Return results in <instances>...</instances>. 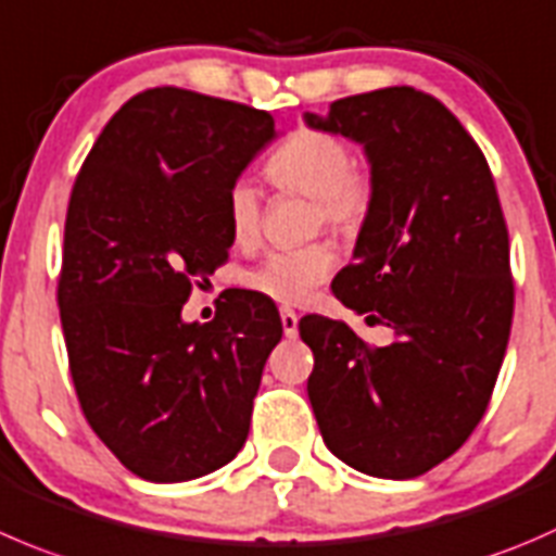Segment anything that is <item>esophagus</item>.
Listing matches in <instances>:
<instances>
[{"label":"esophagus","mask_w":556,"mask_h":556,"mask_svg":"<svg viewBox=\"0 0 556 556\" xmlns=\"http://www.w3.org/2000/svg\"><path fill=\"white\" fill-rule=\"evenodd\" d=\"M279 320H282L285 337L293 339L295 333H299V315H295L293 309H288V306H285V309H279Z\"/></svg>","instance_id":"1"}]
</instances>
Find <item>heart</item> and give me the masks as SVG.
I'll return each instance as SVG.
<instances>
[{
    "mask_svg": "<svg viewBox=\"0 0 556 556\" xmlns=\"http://www.w3.org/2000/svg\"><path fill=\"white\" fill-rule=\"evenodd\" d=\"M266 174L282 190L312 198L320 219L333 230L355 228L369 206V179L353 168L348 143L323 129H295L268 157ZM225 214L230 239L239 247L252 244L261 228V201L250 179L230 185ZM333 266L337 257L326 244L279 250L247 274V285L277 304H301L331 277Z\"/></svg>",
    "mask_w": 556,
    "mask_h": 556,
    "instance_id": "1",
    "label": "heart"
}]
</instances>
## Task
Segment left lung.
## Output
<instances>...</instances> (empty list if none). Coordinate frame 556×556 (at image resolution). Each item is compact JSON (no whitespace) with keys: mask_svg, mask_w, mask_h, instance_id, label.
Wrapping results in <instances>:
<instances>
[{"mask_svg":"<svg viewBox=\"0 0 556 556\" xmlns=\"http://www.w3.org/2000/svg\"><path fill=\"white\" fill-rule=\"evenodd\" d=\"M304 122L364 149L369 206L333 295L393 331L371 350L348 323L304 317L306 393L337 459L418 478L478 427L508 348L510 247L492 170L459 118L413 86L344 97Z\"/></svg>","mask_w":556,"mask_h":556,"instance_id":"left-lung-1","label":"left lung"}]
</instances>
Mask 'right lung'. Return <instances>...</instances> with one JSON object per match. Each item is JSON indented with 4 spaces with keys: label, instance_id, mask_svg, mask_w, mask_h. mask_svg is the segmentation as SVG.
Here are the masks:
<instances>
[{
    "label": "right lung",
    "instance_id": "obj_1",
    "mask_svg": "<svg viewBox=\"0 0 556 556\" xmlns=\"http://www.w3.org/2000/svg\"><path fill=\"white\" fill-rule=\"evenodd\" d=\"M266 111L160 86L124 102L91 147L64 223L59 312L86 421L143 481L228 465L282 339L239 293L212 323L181 306L233 247L225 198L277 138Z\"/></svg>",
    "mask_w": 556,
    "mask_h": 556
}]
</instances>
